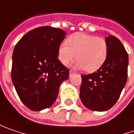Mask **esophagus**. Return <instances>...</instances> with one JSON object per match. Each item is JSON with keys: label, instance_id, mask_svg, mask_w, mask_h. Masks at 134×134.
Wrapping results in <instances>:
<instances>
[{"label": "esophagus", "instance_id": "34e87169", "mask_svg": "<svg viewBox=\"0 0 134 134\" xmlns=\"http://www.w3.org/2000/svg\"><path fill=\"white\" fill-rule=\"evenodd\" d=\"M74 74V73L73 71H71V70H70V76H71Z\"/></svg>", "mask_w": 134, "mask_h": 134}]
</instances>
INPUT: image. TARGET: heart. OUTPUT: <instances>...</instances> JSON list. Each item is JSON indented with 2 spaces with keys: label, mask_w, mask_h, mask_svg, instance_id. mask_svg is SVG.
I'll return each mask as SVG.
<instances>
[{
  "label": "heart",
  "mask_w": 134,
  "mask_h": 134,
  "mask_svg": "<svg viewBox=\"0 0 134 134\" xmlns=\"http://www.w3.org/2000/svg\"><path fill=\"white\" fill-rule=\"evenodd\" d=\"M108 56L106 40L100 36L77 32L70 36L67 42L60 44L58 59L65 66L77 59L74 67L92 73L97 70L105 63Z\"/></svg>",
  "instance_id": "b5f03b06"
}]
</instances>
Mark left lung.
I'll use <instances>...</instances> for the list:
<instances>
[{"instance_id":"8db88e82","label":"left lung","mask_w":134,"mask_h":134,"mask_svg":"<svg viewBox=\"0 0 134 134\" xmlns=\"http://www.w3.org/2000/svg\"><path fill=\"white\" fill-rule=\"evenodd\" d=\"M108 56L96 72L82 75L80 97L83 105L96 111H105L120 97L127 79L128 54L121 41L113 36L105 38Z\"/></svg>"}]
</instances>
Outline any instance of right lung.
I'll list each match as a JSON object with an SVG mask.
<instances>
[{
  "label": "right lung",
  "mask_w": 134,
  "mask_h": 134,
  "mask_svg": "<svg viewBox=\"0 0 134 134\" xmlns=\"http://www.w3.org/2000/svg\"><path fill=\"white\" fill-rule=\"evenodd\" d=\"M67 33L42 26L27 32L13 53L11 77L23 103L32 111L51 106L60 86L69 78V70L58 59V48Z\"/></svg>",
  "instance_id": "right-lung-1"
}]
</instances>
